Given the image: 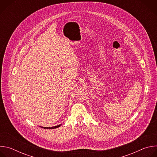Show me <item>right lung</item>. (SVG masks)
<instances>
[{
	"label": "right lung",
	"instance_id": "right-lung-1",
	"mask_svg": "<svg viewBox=\"0 0 157 157\" xmlns=\"http://www.w3.org/2000/svg\"><path fill=\"white\" fill-rule=\"evenodd\" d=\"M61 125H56V126H55V127H42V128H58V127H59V126H60Z\"/></svg>",
	"mask_w": 157,
	"mask_h": 157
}]
</instances>
